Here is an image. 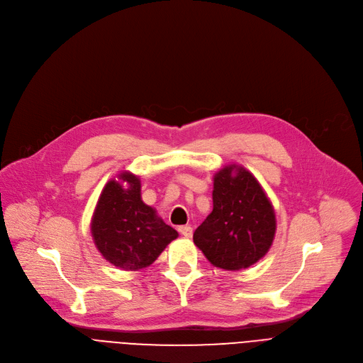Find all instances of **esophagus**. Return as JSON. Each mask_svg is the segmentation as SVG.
Returning <instances> with one entry per match:
<instances>
[{"instance_id":"34e87169","label":"esophagus","mask_w":363,"mask_h":363,"mask_svg":"<svg viewBox=\"0 0 363 363\" xmlns=\"http://www.w3.org/2000/svg\"><path fill=\"white\" fill-rule=\"evenodd\" d=\"M178 231H179V234L184 235L185 238H191V235H193V228H191V226H186V225L179 226Z\"/></svg>"}]
</instances>
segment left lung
I'll list each match as a JSON object with an SVG mask.
<instances>
[{"label":"left lung","mask_w":363,"mask_h":363,"mask_svg":"<svg viewBox=\"0 0 363 363\" xmlns=\"http://www.w3.org/2000/svg\"><path fill=\"white\" fill-rule=\"evenodd\" d=\"M213 211L194 233V244L216 268L241 271L269 252L277 231L271 200L252 172L225 166L213 177Z\"/></svg>","instance_id":"1"}]
</instances>
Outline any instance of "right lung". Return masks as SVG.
<instances>
[{"instance_id": "add662e5", "label": "right lung", "mask_w": 363, "mask_h": 363, "mask_svg": "<svg viewBox=\"0 0 363 363\" xmlns=\"http://www.w3.org/2000/svg\"><path fill=\"white\" fill-rule=\"evenodd\" d=\"M91 234L101 256L123 271L147 268L178 237L156 208L143 201L141 181L130 172H122L103 188Z\"/></svg>"}]
</instances>
